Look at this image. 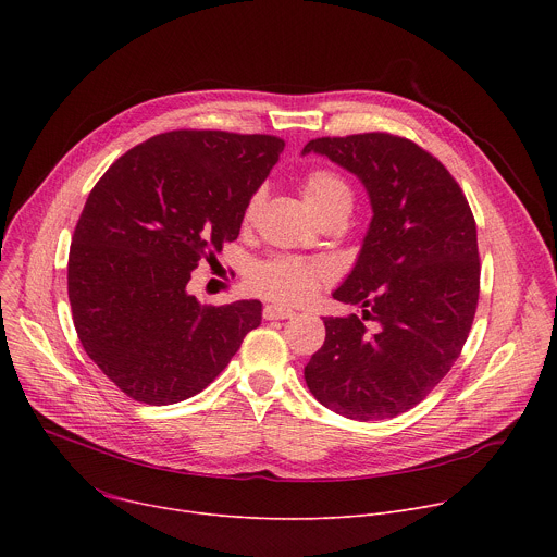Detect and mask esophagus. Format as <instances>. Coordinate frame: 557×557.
<instances>
[{"instance_id":"34e87169","label":"esophagus","mask_w":557,"mask_h":557,"mask_svg":"<svg viewBox=\"0 0 557 557\" xmlns=\"http://www.w3.org/2000/svg\"><path fill=\"white\" fill-rule=\"evenodd\" d=\"M262 312H264V320H288V317L295 314L290 308H284L277 304H267Z\"/></svg>"}]
</instances>
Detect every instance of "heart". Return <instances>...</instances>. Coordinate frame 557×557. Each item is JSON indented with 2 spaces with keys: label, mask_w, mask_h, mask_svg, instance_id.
Wrapping results in <instances>:
<instances>
[{
  "label": "heart",
  "mask_w": 557,
  "mask_h": 557,
  "mask_svg": "<svg viewBox=\"0 0 557 557\" xmlns=\"http://www.w3.org/2000/svg\"><path fill=\"white\" fill-rule=\"evenodd\" d=\"M301 196L310 211L320 218L335 209L352 207V189L348 181L333 170H312L301 183ZM260 196H253L247 207V220L253 215ZM331 277V271L320 262H308L299 258L277 256L267 262H260L249 273V288L262 297L275 301H301L310 297Z\"/></svg>",
  "instance_id": "b5f03b06"
}]
</instances>
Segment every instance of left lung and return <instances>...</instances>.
Returning a JSON list of instances; mask_svg holds the SVG:
<instances>
[{
    "instance_id": "left-lung-1",
    "label": "left lung",
    "mask_w": 557,
    "mask_h": 557,
    "mask_svg": "<svg viewBox=\"0 0 557 557\" xmlns=\"http://www.w3.org/2000/svg\"><path fill=\"white\" fill-rule=\"evenodd\" d=\"M310 151L361 181L372 220L333 290L363 314L324 317L326 342L304 368L306 385L346 419H389L421 404L467 342L481 286L475 222L451 174L408 138L329 136L301 156Z\"/></svg>"
}]
</instances>
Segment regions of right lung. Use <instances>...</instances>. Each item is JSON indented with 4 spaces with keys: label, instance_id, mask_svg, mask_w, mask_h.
<instances>
[{
    "label": "right lung",
    "instance_id": "1",
    "mask_svg": "<svg viewBox=\"0 0 557 557\" xmlns=\"http://www.w3.org/2000/svg\"><path fill=\"white\" fill-rule=\"evenodd\" d=\"M282 149L267 134L176 129L123 153L90 191L67 260L72 320L134 401L189 399L260 326L258 299L202 306L187 284L240 233Z\"/></svg>",
    "mask_w": 557,
    "mask_h": 557
}]
</instances>
